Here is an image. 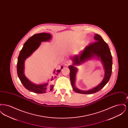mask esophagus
<instances>
[{"instance_id": "34e87169", "label": "esophagus", "mask_w": 128, "mask_h": 128, "mask_svg": "<svg viewBox=\"0 0 128 128\" xmlns=\"http://www.w3.org/2000/svg\"><path fill=\"white\" fill-rule=\"evenodd\" d=\"M72 63V62L70 60H67L64 63V64H65V66H68V65H69L71 64Z\"/></svg>"}]
</instances>
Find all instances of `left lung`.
I'll list each match as a JSON object with an SVG mask.
<instances>
[{
    "instance_id": "8db88e82",
    "label": "left lung",
    "mask_w": 128,
    "mask_h": 128,
    "mask_svg": "<svg viewBox=\"0 0 128 128\" xmlns=\"http://www.w3.org/2000/svg\"><path fill=\"white\" fill-rule=\"evenodd\" d=\"M95 42L90 43L86 46L80 55L75 56L72 59L73 65L68 66L70 70V76L71 84L74 91L82 94H91L98 92L106 85L110 80L112 69V58L108 44L102 37L96 34L94 36ZM97 57L102 62L105 68V76L102 82L96 88L88 91H82L77 89L74 86L76 75L78 69L74 66L79 65L87 60Z\"/></svg>"
}]
</instances>
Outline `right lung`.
Here are the masks:
<instances>
[{"mask_svg": "<svg viewBox=\"0 0 128 128\" xmlns=\"http://www.w3.org/2000/svg\"><path fill=\"white\" fill-rule=\"evenodd\" d=\"M51 35L47 33H40L35 34L29 38L24 43L22 49L20 50L17 62V74L21 82L28 90L37 94H44L51 91L54 88V83L57 76L61 70H54L53 76L49 82L42 84H36L32 83L25 76L24 73V62L26 59L30 56L34 51L40 46L41 42L49 41L51 38ZM63 67L61 66V69Z\"/></svg>", "mask_w": 128, "mask_h": 128, "instance_id": "right-lung-1", "label": "right lung"}]
</instances>
